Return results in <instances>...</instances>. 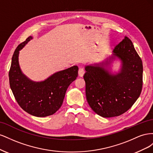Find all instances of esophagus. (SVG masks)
<instances>
[{"label": "esophagus", "mask_w": 153, "mask_h": 153, "mask_svg": "<svg viewBox=\"0 0 153 153\" xmlns=\"http://www.w3.org/2000/svg\"><path fill=\"white\" fill-rule=\"evenodd\" d=\"M84 73H85L84 69L83 68H80L79 69H78V75H79V76L82 77L83 76H84Z\"/></svg>", "instance_id": "34e87169"}]
</instances>
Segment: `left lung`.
Masks as SVG:
<instances>
[{
  "instance_id": "left-lung-1",
  "label": "left lung",
  "mask_w": 153,
  "mask_h": 153,
  "mask_svg": "<svg viewBox=\"0 0 153 153\" xmlns=\"http://www.w3.org/2000/svg\"><path fill=\"white\" fill-rule=\"evenodd\" d=\"M116 58L121 61V70L116 74L106 70L103 64L102 66L95 64L85 67L87 101L92 110L103 117L119 116L126 112L142 91V62L128 37L116 45L109 62Z\"/></svg>"
}]
</instances>
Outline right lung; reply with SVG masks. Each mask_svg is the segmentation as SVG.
<instances>
[{
  "mask_svg": "<svg viewBox=\"0 0 153 153\" xmlns=\"http://www.w3.org/2000/svg\"><path fill=\"white\" fill-rule=\"evenodd\" d=\"M32 39L29 36L18 46L13 53L9 71L11 91L17 103L28 114L43 117L61 107L69 85L78 76V68L73 66L55 73L42 82H34L22 73L18 62L19 51Z\"/></svg>",
  "mask_w": 153,
  "mask_h": 153,
  "instance_id": "1",
  "label": "right lung"
}]
</instances>
